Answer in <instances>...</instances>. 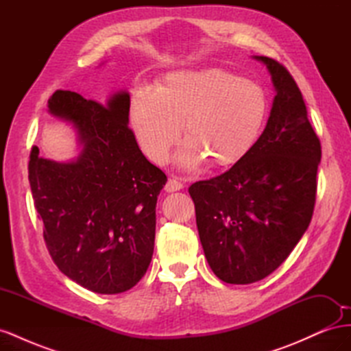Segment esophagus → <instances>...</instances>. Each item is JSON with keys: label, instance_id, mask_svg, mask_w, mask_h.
Wrapping results in <instances>:
<instances>
[{"label": "esophagus", "instance_id": "34e87169", "mask_svg": "<svg viewBox=\"0 0 351 351\" xmlns=\"http://www.w3.org/2000/svg\"><path fill=\"white\" fill-rule=\"evenodd\" d=\"M184 186L182 182H178L177 178H168V182L165 183V192L171 193V192H177V190H182Z\"/></svg>", "mask_w": 351, "mask_h": 351}]
</instances>
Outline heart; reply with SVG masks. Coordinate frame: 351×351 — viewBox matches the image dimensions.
Instances as JSON below:
<instances>
[{"label":"heart","mask_w":351,"mask_h":351,"mask_svg":"<svg viewBox=\"0 0 351 351\" xmlns=\"http://www.w3.org/2000/svg\"><path fill=\"white\" fill-rule=\"evenodd\" d=\"M258 83L221 69L177 70L159 88L141 86L132 98V125L142 151L164 162L182 132L189 136L178 162L195 168L205 158L215 165L239 161L256 143L267 117Z\"/></svg>","instance_id":"obj_1"}]
</instances>
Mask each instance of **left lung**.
I'll list each match as a JSON object with an SVG mask.
<instances>
[{
  "mask_svg": "<svg viewBox=\"0 0 351 351\" xmlns=\"http://www.w3.org/2000/svg\"><path fill=\"white\" fill-rule=\"evenodd\" d=\"M254 58L277 92L267 127L228 171L189 187L205 258L228 284L261 281L289 258L311 224L322 155L289 70L269 57Z\"/></svg>",
  "mask_w": 351,
  "mask_h": 351,
  "instance_id": "1",
  "label": "left lung"
}]
</instances>
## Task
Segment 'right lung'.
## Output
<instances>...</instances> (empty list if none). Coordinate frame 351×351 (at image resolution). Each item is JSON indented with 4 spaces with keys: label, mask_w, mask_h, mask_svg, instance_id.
Segmentation results:
<instances>
[{
    "label": "right lung",
    "mask_w": 351,
    "mask_h": 351,
    "mask_svg": "<svg viewBox=\"0 0 351 351\" xmlns=\"http://www.w3.org/2000/svg\"><path fill=\"white\" fill-rule=\"evenodd\" d=\"M83 146L76 161L30 151L29 183L52 261L70 280L99 294L130 290L152 261L158 195L167 176L151 164L129 129L130 95L105 105L71 90L48 99Z\"/></svg>",
    "instance_id": "right-lung-1"
}]
</instances>
